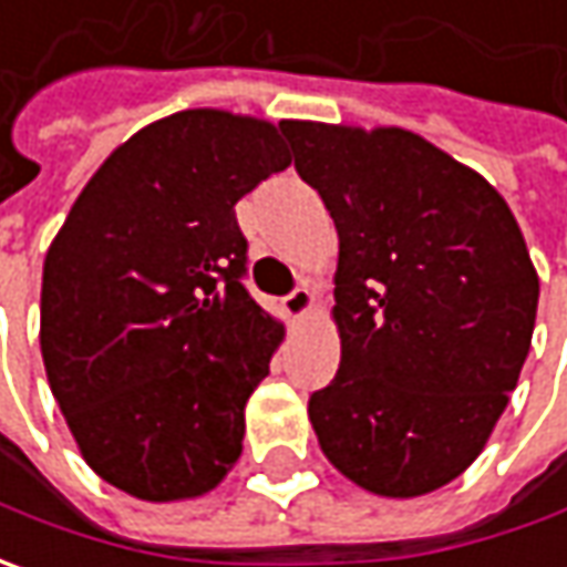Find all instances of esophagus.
I'll return each instance as SVG.
<instances>
[{
	"mask_svg": "<svg viewBox=\"0 0 567 567\" xmlns=\"http://www.w3.org/2000/svg\"><path fill=\"white\" fill-rule=\"evenodd\" d=\"M312 306H316V293L309 290V287H296L293 293L284 299V312L299 321V318H306L312 312Z\"/></svg>",
	"mask_w": 567,
	"mask_h": 567,
	"instance_id": "esophagus-1",
	"label": "esophagus"
}]
</instances>
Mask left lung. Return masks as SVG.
I'll list each match as a JSON object with an SVG mask.
<instances>
[{
    "instance_id": "left-lung-1",
    "label": "left lung",
    "mask_w": 567,
    "mask_h": 567,
    "mask_svg": "<svg viewBox=\"0 0 567 567\" xmlns=\"http://www.w3.org/2000/svg\"><path fill=\"white\" fill-rule=\"evenodd\" d=\"M280 125L340 239V369L309 401L318 445L365 492L442 489L486 447L530 353L524 233L476 169L416 132Z\"/></svg>"
}]
</instances>
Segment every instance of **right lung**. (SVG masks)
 Wrapping results in <instances>:
<instances>
[{
    "label": "right lung",
    "instance_id": "1",
    "mask_svg": "<svg viewBox=\"0 0 567 567\" xmlns=\"http://www.w3.org/2000/svg\"><path fill=\"white\" fill-rule=\"evenodd\" d=\"M284 125L183 110L122 142L50 243L40 353L81 457L142 502H186L243 454L284 324L239 284L236 202L290 166Z\"/></svg>",
    "mask_w": 567,
    "mask_h": 567
}]
</instances>
